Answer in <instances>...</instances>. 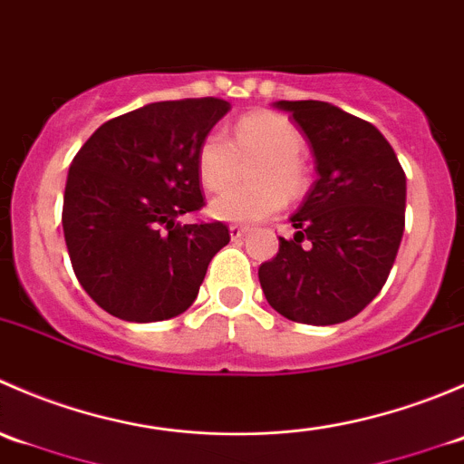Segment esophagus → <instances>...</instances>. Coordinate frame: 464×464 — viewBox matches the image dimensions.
<instances>
[{"instance_id": "34e87169", "label": "esophagus", "mask_w": 464, "mask_h": 464, "mask_svg": "<svg viewBox=\"0 0 464 464\" xmlns=\"http://www.w3.org/2000/svg\"><path fill=\"white\" fill-rule=\"evenodd\" d=\"M228 233H231V240H242V237L246 236V228L245 227H237V224H231V227H228Z\"/></svg>"}]
</instances>
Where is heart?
<instances>
[{"instance_id":"1","label":"heart","mask_w":464,"mask_h":464,"mask_svg":"<svg viewBox=\"0 0 464 464\" xmlns=\"http://www.w3.org/2000/svg\"><path fill=\"white\" fill-rule=\"evenodd\" d=\"M303 137L287 119L276 114H249L237 121L233 141L210 132L198 150V175L206 190L219 193L236 181L240 161L260 159L251 170L254 188L228 190L210 202V215L222 222L258 224L274 218L285 198L305 195L310 177L298 157Z\"/></svg>"}]
</instances>
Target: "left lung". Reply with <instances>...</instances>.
<instances>
[{
	"label": "left lung",
	"mask_w": 464,
	"mask_h": 464,
	"mask_svg": "<svg viewBox=\"0 0 464 464\" xmlns=\"http://www.w3.org/2000/svg\"><path fill=\"white\" fill-rule=\"evenodd\" d=\"M316 159V181L289 218L292 240L262 262L266 301L285 319L334 325L382 292L404 233L406 175L372 123L323 101H278Z\"/></svg>",
	"instance_id": "8db88e82"
}]
</instances>
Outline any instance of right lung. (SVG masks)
I'll list each match as a JSON object with an SVG mask.
<instances>
[{
	"label": "right lung",
	"instance_id": "obj_1",
	"mask_svg": "<svg viewBox=\"0 0 464 464\" xmlns=\"http://www.w3.org/2000/svg\"><path fill=\"white\" fill-rule=\"evenodd\" d=\"M222 98L150 102L102 123L73 157L63 228L73 274L111 316L166 321L198 298L227 224H181L204 206L198 150Z\"/></svg>",
	"mask_w": 464,
	"mask_h": 464
}]
</instances>
